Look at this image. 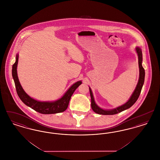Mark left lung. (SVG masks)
Here are the masks:
<instances>
[{
	"label": "left lung",
	"instance_id": "obj_1",
	"mask_svg": "<svg viewBox=\"0 0 160 160\" xmlns=\"http://www.w3.org/2000/svg\"><path fill=\"white\" fill-rule=\"evenodd\" d=\"M136 52L138 54V67H139V72H140L139 79H138L137 86L135 89V91L133 92L132 95H131V98L128 101V102H127L125 104L122 105L121 106L118 107L113 110H103L95 104L91 89L89 88V91H90V95H91V98L92 108L94 112H95L96 113H98V114H104V115H112V114H117L129 108L137 101V99L138 98V97L140 96L143 85L144 84L145 72V69L143 68V67H142V50L139 47H137Z\"/></svg>",
	"mask_w": 160,
	"mask_h": 160
}]
</instances>
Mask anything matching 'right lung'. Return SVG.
<instances>
[{"instance_id":"1","label":"right lung","mask_w":160,"mask_h":160,"mask_svg":"<svg viewBox=\"0 0 160 160\" xmlns=\"http://www.w3.org/2000/svg\"><path fill=\"white\" fill-rule=\"evenodd\" d=\"M18 60V56H16V61L12 65V74L15 83L16 91L19 98L26 106L30 107L34 110L42 114H54L64 112L68 106L70 98L76 91L77 88L82 84V82L79 81L72 85L64 95L54 102H41L31 98L24 91L21 84L19 82L17 72V67Z\"/></svg>"}]
</instances>
